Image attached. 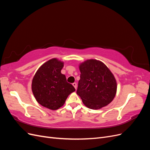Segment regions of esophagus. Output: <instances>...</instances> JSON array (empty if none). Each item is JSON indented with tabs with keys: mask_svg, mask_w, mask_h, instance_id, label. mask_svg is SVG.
I'll use <instances>...</instances> for the list:
<instances>
[{
	"mask_svg": "<svg viewBox=\"0 0 150 150\" xmlns=\"http://www.w3.org/2000/svg\"><path fill=\"white\" fill-rule=\"evenodd\" d=\"M72 86H73L74 87V88L76 89V88H77V83H72Z\"/></svg>",
	"mask_w": 150,
	"mask_h": 150,
	"instance_id": "esophagus-1",
	"label": "esophagus"
}]
</instances>
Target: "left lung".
<instances>
[{"label":"left lung","instance_id":"1","mask_svg":"<svg viewBox=\"0 0 150 150\" xmlns=\"http://www.w3.org/2000/svg\"><path fill=\"white\" fill-rule=\"evenodd\" d=\"M79 69L81 75L76 93L84 105L99 110L111 103L116 94L117 83L110 69L93 59L80 63Z\"/></svg>","mask_w":150,"mask_h":150}]
</instances>
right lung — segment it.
Here are the masks:
<instances>
[{"label":"right lung","instance_id":"1","mask_svg":"<svg viewBox=\"0 0 150 150\" xmlns=\"http://www.w3.org/2000/svg\"><path fill=\"white\" fill-rule=\"evenodd\" d=\"M64 65L63 61L52 58L39 67L32 81V91L36 101L49 110L62 107L68 96L75 91L74 86L61 73Z\"/></svg>","mask_w":150,"mask_h":150}]
</instances>
